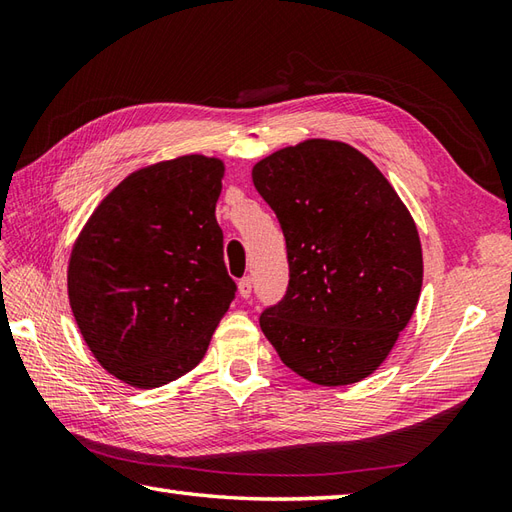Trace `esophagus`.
I'll list each match as a JSON object with an SVG mask.
<instances>
[{
    "mask_svg": "<svg viewBox=\"0 0 512 512\" xmlns=\"http://www.w3.org/2000/svg\"><path fill=\"white\" fill-rule=\"evenodd\" d=\"M237 288H239V297H242V299H248L250 295H253V279H250V277L239 279Z\"/></svg>",
    "mask_w": 512,
    "mask_h": 512,
    "instance_id": "esophagus-1",
    "label": "esophagus"
}]
</instances>
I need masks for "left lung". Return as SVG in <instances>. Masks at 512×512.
Segmentation results:
<instances>
[{
    "instance_id": "left-lung-1",
    "label": "left lung",
    "mask_w": 512,
    "mask_h": 512,
    "mask_svg": "<svg viewBox=\"0 0 512 512\" xmlns=\"http://www.w3.org/2000/svg\"><path fill=\"white\" fill-rule=\"evenodd\" d=\"M286 237L288 288L259 325L310 383L367 378L405 330L422 288V248L407 206L361 151L306 140L253 167Z\"/></svg>"
}]
</instances>
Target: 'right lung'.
Instances as JSON below:
<instances>
[{
    "label": "right lung",
    "mask_w": 512,
    "mask_h": 512,
    "mask_svg": "<svg viewBox=\"0 0 512 512\" xmlns=\"http://www.w3.org/2000/svg\"><path fill=\"white\" fill-rule=\"evenodd\" d=\"M224 165L182 156L127 176L72 248L76 325L107 372L140 389L202 361L237 286L215 220Z\"/></svg>",
    "instance_id": "1"
}]
</instances>
